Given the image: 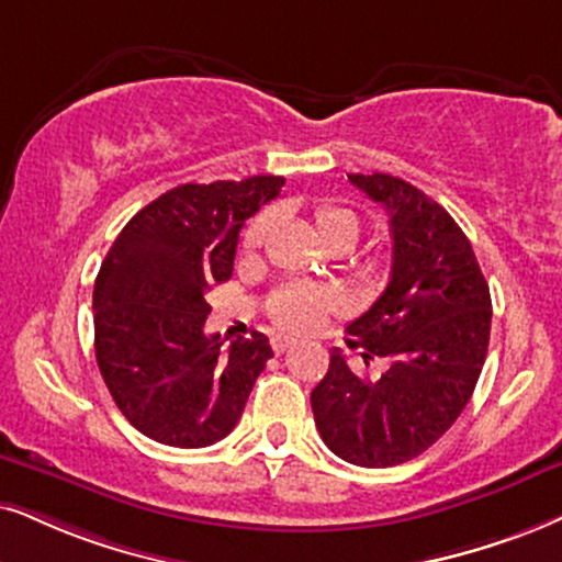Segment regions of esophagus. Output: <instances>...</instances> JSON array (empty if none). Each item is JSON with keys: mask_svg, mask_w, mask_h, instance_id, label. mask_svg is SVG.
Masks as SVG:
<instances>
[{"mask_svg": "<svg viewBox=\"0 0 562 562\" xmlns=\"http://www.w3.org/2000/svg\"><path fill=\"white\" fill-rule=\"evenodd\" d=\"M290 347H293V339L285 337V334H277V337H272V350H274L277 355L288 352Z\"/></svg>", "mask_w": 562, "mask_h": 562, "instance_id": "obj_1", "label": "esophagus"}]
</instances>
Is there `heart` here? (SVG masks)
<instances>
[{
  "label": "heart",
  "instance_id": "b5f03b06",
  "mask_svg": "<svg viewBox=\"0 0 562 562\" xmlns=\"http://www.w3.org/2000/svg\"><path fill=\"white\" fill-rule=\"evenodd\" d=\"M316 220H318V228L322 231L331 228V225L355 223L350 212L331 210V207L318 210ZM269 225H272V215H269V212H265V215H259L257 220H254V223L246 228V244L248 246L261 244V238L267 236ZM329 305H331V297L322 293V290L295 288V290H288V293L277 301L274 314L285 326H293V329H308V326L316 324V318L322 316Z\"/></svg>",
  "mask_w": 562,
  "mask_h": 562
}]
</instances>
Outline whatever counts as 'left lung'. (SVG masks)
I'll return each instance as SVG.
<instances>
[{
    "label": "left lung",
    "instance_id": "8db88e82",
    "mask_svg": "<svg viewBox=\"0 0 562 562\" xmlns=\"http://www.w3.org/2000/svg\"><path fill=\"white\" fill-rule=\"evenodd\" d=\"M389 212L392 274L347 347L379 379L352 371L334 347L311 392L316 428L339 459L394 467L420 457L457 423L477 386L490 342V288L470 238L438 202L389 173H347Z\"/></svg>",
    "mask_w": 562,
    "mask_h": 562
}]
</instances>
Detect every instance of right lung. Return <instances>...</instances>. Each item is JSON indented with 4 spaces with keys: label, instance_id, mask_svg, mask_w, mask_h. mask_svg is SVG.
<instances>
[{
    "label": "right lung",
    "instance_id": "obj_1",
    "mask_svg": "<svg viewBox=\"0 0 562 562\" xmlns=\"http://www.w3.org/2000/svg\"><path fill=\"white\" fill-rule=\"evenodd\" d=\"M282 187V176L181 183L142 207L105 254L92 290L95 360L147 438L204 449L240 420L272 347L261 331L228 347L204 334V295L231 280L240 228Z\"/></svg>",
    "mask_w": 562,
    "mask_h": 562
}]
</instances>
